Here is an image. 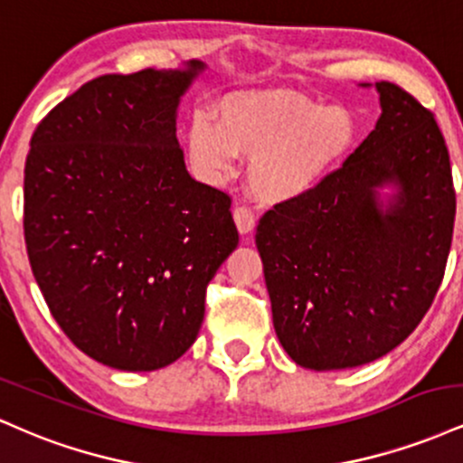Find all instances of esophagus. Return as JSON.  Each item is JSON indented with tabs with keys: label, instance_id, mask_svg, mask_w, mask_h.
I'll list each match as a JSON object with an SVG mask.
<instances>
[{
	"label": "esophagus",
	"instance_id": "1",
	"mask_svg": "<svg viewBox=\"0 0 463 463\" xmlns=\"http://www.w3.org/2000/svg\"><path fill=\"white\" fill-rule=\"evenodd\" d=\"M232 217H235L237 231L241 232V235H250V232L254 231V215L248 206L237 204L235 209H232Z\"/></svg>",
	"mask_w": 463,
	"mask_h": 463
}]
</instances>
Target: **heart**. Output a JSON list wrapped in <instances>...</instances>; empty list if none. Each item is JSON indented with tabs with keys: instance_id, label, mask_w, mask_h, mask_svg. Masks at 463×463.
<instances>
[{
	"instance_id": "obj_1",
	"label": "heart",
	"mask_w": 463,
	"mask_h": 463,
	"mask_svg": "<svg viewBox=\"0 0 463 463\" xmlns=\"http://www.w3.org/2000/svg\"><path fill=\"white\" fill-rule=\"evenodd\" d=\"M211 115L187 130L191 167L209 183L250 158L248 187L265 204H287L313 194L357 141V124L344 106H324L285 89L228 93Z\"/></svg>"
}]
</instances>
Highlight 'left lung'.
I'll list each match as a JSON object with an SVG mask.
<instances>
[{"label": "left lung", "mask_w": 463, "mask_h": 463, "mask_svg": "<svg viewBox=\"0 0 463 463\" xmlns=\"http://www.w3.org/2000/svg\"><path fill=\"white\" fill-rule=\"evenodd\" d=\"M374 87V130L313 194L268 211L254 237L276 337L317 372L405 342L438 294L453 239V176L433 113L396 84ZM385 186L395 191L383 196Z\"/></svg>", "instance_id": "left-lung-1"}]
</instances>
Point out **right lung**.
I'll list each match as a JSON object with an SVG mask.
<instances>
[{
  "mask_svg": "<svg viewBox=\"0 0 463 463\" xmlns=\"http://www.w3.org/2000/svg\"><path fill=\"white\" fill-rule=\"evenodd\" d=\"M204 62L109 73L62 99L30 141L24 232L58 326L115 370L152 372L187 353L206 285L237 248L224 191L189 176L180 98Z\"/></svg>",
  "mask_w": 463,
  "mask_h": 463,
  "instance_id": "obj_1",
  "label": "right lung"
}]
</instances>
